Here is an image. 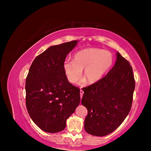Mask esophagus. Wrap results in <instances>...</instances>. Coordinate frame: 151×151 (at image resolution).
Returning <instances> with one entry per match:
<instances>
[{
	"label": "esophagus",
	"instance_id": "1",
	"mask_svg": "<svg viewBox=\"0 0 151 151\" xmlns=\"http://www.w3.org/2000/svg\"><path fill=\"white\" fill-rule=\"evenodd\" d=\"M83 94H84V91H83V90H82V89H81V91H80V95H81V98H83Z\"/></svg>",
	"mask_w": 151,
	"mask_h": 151
}]
</instances>
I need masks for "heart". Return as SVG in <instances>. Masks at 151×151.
I'll use <instances>...</instances> for the list:
<instances>
[{"mask_svg": "<svg viewBox=\"0 0 151 151\" xmlns=\"http://www.w3.org/2000/svg\"><path fill=\"white\" fill-rule=\"evenodd\" d=\"M113 63L111 53L99 48H85L76 52L73 60H66L63 70L70 83L78 81L83 70V76L89 84L101 80Z\"/></svg>", "mask_w": 151, "mask_h": 151, "instance_id": "obj_1", "label": "heart"}]
</instances>
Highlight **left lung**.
I'll return each instance as SVG.
<instances>
[{
    "label": "left lung",
    "mask_w": 151,
    "mask_h": 151,
    "mask_svg": "<svg viewBox=\"0 0 151 151\" xmlns=\"http://www.w3.org/2000/svg\"><path fill=\"white\" fill-rule=\"evenodd\" d=\"M115 65L96 83L83 88L82 104L88 109L84 129L102 137L115 131L129 115L135 82L130 62L119 52Z\"/></svg>",
    "instance_id": "left-lung-1"
}]
</instances>
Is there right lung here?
I'll list each match as a JSON object with an SVG mask.
<instances>
[{
  "mask_svg": "<svg viewBox=\"0 0 151 151\" xmlns=\"http://www.w3.org/2000/svg\"><path fill=\"white\" fill-rule=\"evenodd\" d=\"M77 40L54 45L35 58L26 79V105L31 118L42 130L57 133L80 103V89L63 70L67 54Z\"/></svg>",
  "mask_w": 151,
  "mask_h": 151,
  "instance_id": "right-lung-1",
  "label": "right lung"
}]
</instances>
